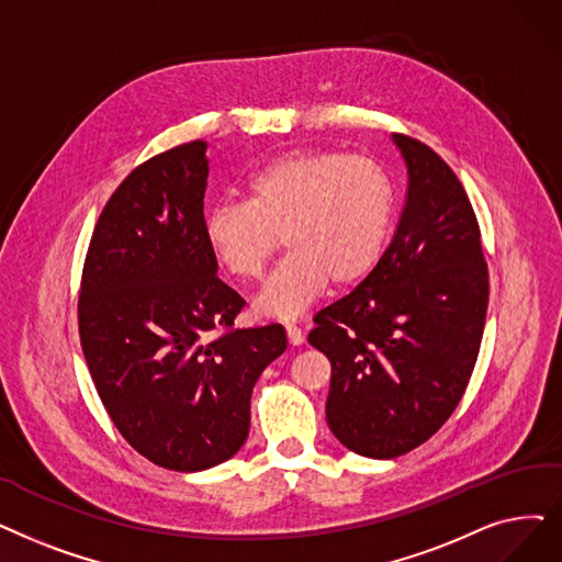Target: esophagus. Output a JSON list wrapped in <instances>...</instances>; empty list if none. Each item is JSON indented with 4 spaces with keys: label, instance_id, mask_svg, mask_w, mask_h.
Instances as JSON below:
<instances>
[{
    "label": "esophagus",
    "instance_id": "1",
    "mask_svg": "<svg viewBox=\"0 0 562 562\" xmlns=\"http://www.w3.org/2000/svg\"><path fill=\"white\" fill-rule=\"evenodd\" d=\"M286 337H289V345H294V347L303 345V339H305L303 330L299 326H291V324L286 326Z\"/></svg>",
    "mask_w": 562,
    "mask_h": 562
}]
</instances>
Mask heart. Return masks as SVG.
Segmentation results:
<instances>
[{"label":"heart","instance_id":"1","mask_svg":"<svg viewBox=\"0 0 562 562\" xmlns=\"http://www.w3.org/2000/svg\"><path fill=\"white\" fill-rule=\"evenodd\" d=\"M393 186L383 169L341 151H286L248 179L246 200L215 204L204 217L213 257L238 280H257L280 248L289 255L266 280L255 310L294 319L328 282L351 286L381 261Z\"/></svg>","mask_w":562,"mask_h":562}]
</instances>
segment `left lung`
Segmentation results:
<instances>
[{
	"label": "left lung",
	"instance_id": "1",
	"mask_svg": "<svg viewBox=\"0 0 562 562\" xmlns=\"http://www.w3.org/2000/svg\"><path fill=\"white\" fill-rule=\"evenodd\" d=\"M406 175L397 232L374 271L314 316L330 360L326 420L356 454L393 459L434 436L473 374L490 276L467 190L427 144L393 135Z\"/></svg>",
	"mask_w": 562,
	"mask_h": 562
}]
</instances>
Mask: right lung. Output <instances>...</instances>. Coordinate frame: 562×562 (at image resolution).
I'll return each instance as SVG.
<instances>
[{
  "instance_id": "add662e5",
  "label": "right lung",
  "mask_w": 562,
  "mask_h": 562,
  "mask_svg": "<svg viewBox=\"0 0 562 562\" xmlns=\"http://www.w3.org/2000/svg\"><path fill=\"white\" fill-rule=\"evenodd\" d=\"M206 142L142 162L95 223L78 301L80 341L121 436L156 467L194 473L234 457L280 324L232 328L243 299L204 238ZM217 331V336H211Z\"/></svg>"
}]
</instances>
